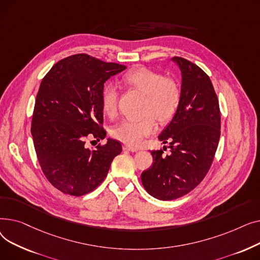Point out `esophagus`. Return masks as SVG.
Instances as JSON below:
<instances>
[{"mask_svg": "<svg viewBox=\"0 0 260 260\" xmlns=\"http://www.w3.org/2000/svg\"><path fill=\"white\" fill-rule=\"evenodd\" d=\"M123 148H124L125 151L132 152V153H135V152H138L139 151L137 147H134V146H131V145H124V146H123Z\"/></svg>", "mask_w": 260, "mask_h": 260, "instance_id": "esophagus-1", "label": "esophagus"}]
</instances>
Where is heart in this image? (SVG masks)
<instances>
[{"mask_svg": "<svg viewBox=\"0 0 260 260\" xmlns=\"http://www.w3.org/2000/svg\"><path fill=\"white\" fill-rule=\"evenodd\" d=\"M123 81L129 87L145 94L142 114L138 120H124L113 129V136L123 143L138 146L143 139L152 135L160 122L170 121L176 114L181 101V89L177 82L146 67H138L127 72ZM119 88L114 83H107L101 93L103 112L111 118L118 111Z\"/></svg>", "mask_w": 260, "mask_h": 260, "instance_id": "b5f03b06", "label": "heart"}]
</instances>
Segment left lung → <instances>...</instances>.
<instances>
[{
  "label": "left lung",
  "instance_id": "obj_1",
  "mask_svg": "<svg viewBox=\"0 0 260 260\" xmlns=\"http://www.w3.org/2000/svg\"><path fill=\"white\" fill-rule=\"evenodd\" d=\"M172 60L181 71V101L158 137L170 142L171 154L152 151L153 165L141 174L146 192L160 200L180 198L203 180L220 138L219 102L210 77L186 59Z\"/></svg>",
  "mask_w": 260,
  "mask_h": 260
}]
</instances>
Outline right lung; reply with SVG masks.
<instances>
[{"label":"right lung","mask_w":260,"mask_h":260,"mask_svg":"<svg viewBox=\"0 0 260 260\" xmlns=\"http://www.w3.org/2000/svg\"><path fill=\"white\" fill-rule=\"evenodd\" d=\"M125 68L78 53L54 64L41 82L31 120L35 149L47 180L64 194L91 192L122 152L116 140L89 149L85 139L105 138L101 93L105 82Z\"/></svg>","instance_id":"obj_1"}]
</instances>
